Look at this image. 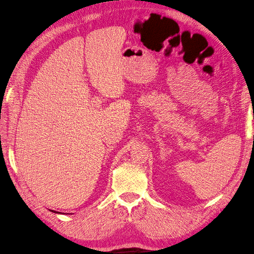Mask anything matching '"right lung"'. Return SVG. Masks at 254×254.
I'll return each instance as SVG.
<instances>
[{
	"label": "right lung",
	"mask_w": 254,
	"mask_h": 254,
	"mask_svg": "<svg viewBox=\"0 0 254 254\" xmlns=\"http://www.w3.org/2000/svg\"><path fill=\"white\" fill-rule=\"evenodd\" d=\"M52 212H55V211H53V210H52ZM55 213H56V212H55Z\"/></svg>",
	"instance_id": "obj_1"
}]
</instances>
